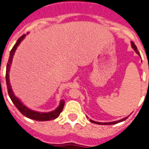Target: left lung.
<instances>
[{
  "instance_id": "left-lung-1",
  "label": "left lung",
  "mask_w": 149,
  "mask_h": 149,
  "mask_svg": "<svg viewBox=\"0 0 149 149\" xmlns=\"http://www.w3.org/2000/svg\"><path fill=\"white\" fill-rule=\"evenodd\" d=\"M131 47H132V48H133L134 49V51L136 52V54H138V55H139V56H140V53H139V52H138V50H137V48H136V45H134V42H132V41H131ZM127 118H128V116H127V117H125V118H123V119H122V120H118V121L111 122V123H99V122L93 121V120H90V121H91V123H95V124H98V125H114V124H116V123H120V122H123V121H124V120H126Z\"/></svg>"
}]
</instances>
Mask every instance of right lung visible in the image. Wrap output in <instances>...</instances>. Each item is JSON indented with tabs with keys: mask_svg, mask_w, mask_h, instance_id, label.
<instances>
[{
	"mask_svg": "<svg viewBox=\"0 0 149 149\" xmlns=\"http://www.w3.org/2000/svg\"><path fill=\"white\" fill-rule=\"evenodd\" d=\"M26 35H23L21 37H20L18 39L17 42H16L15 45H14V47H13V49H11L10 53H9V58L8 60L7 65H6V86H7V90H8V93H9V96L11 99L12 102H13V104L15 105V107L18 108V111L22 113L24 116H26V117L29 118V119H32V120H36V121H49V120H54L56 118L58 117L59 116L60 113L62 111L63 108H64V105H65V100H61L60 101V104L58 105V107L56 109H55L54 111H52L50 112H47V113H43V112H38V111H35L33 110L28 108L26 105L23 104L22 102L18 99V97H16L15 96L14 93H13V90H12L11 84L9 82V70H10V67H11L12 61H13V56H14L15 52L16 49L18 47V45H20V43L22 41V40L25 38Z\"/></svg>",
	"mask_w": 149,
	"mask_h": 149,
	"instance_id": "obj_1",
	"label": "right lung"
}]
</instances>
